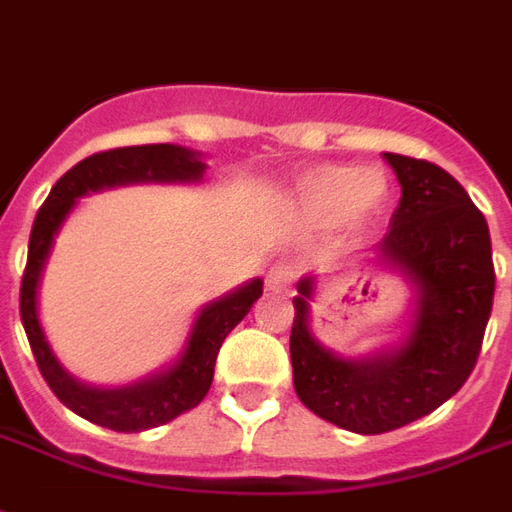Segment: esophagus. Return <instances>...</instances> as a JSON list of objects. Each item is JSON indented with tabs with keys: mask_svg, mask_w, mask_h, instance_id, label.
Segmentation results:
<instances>
[{
	"mask_svg": "<svg viewBox=\"0 0 512 512\" xmlns=\"http://www.w3.org/2000/svg\"><path fill=\"white\" fill-rule=\"evenodd\" d=\"M294 278H297L294 264H289V261H275L270 270H267V275H264V283H267L270 292H289Z\"/></svg>",
	"mask_w": 512,
	"mask_h": 512,
	"instance_id": "1",
	"label": "esophagus"
}]
</instances>
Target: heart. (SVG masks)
I'll return each instance as SVG.
<instances>
[{
    "mask_svg": "<svg viewBox=\"0 0 512 512\" xmlns=\"http://www.w3.org/2000/svg\"><path fill=\"white\" fill-rule=\"evenodd\" d=\"M300 199L316 218L341 215L360 220L387 199V179L379 169L352 171L346 166H316L300 179Z\"/></svg>",
    "mask_w": 512,
    "mask_h": 512,
    "instance_id": "1",
    "label": "heart"
}]
</instances>
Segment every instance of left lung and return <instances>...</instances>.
Returning a JSON list of instances; mask_svg holds the SVG:
<instances>
[{"label": "left lung", "instance_id": "1", "mask_svg": "<svg viewBox=\"0 0 512 512\" xmlns=\"http://www.w3.org/2000/svg\"><path fill=\"white\" fill-rule=\"evenodd\" d=\"M401 182L390 231L376 245L417 286L404 343L368 360H343L308 327L313 278L297 283L294 390L313 414L354 434H384L453 398L472 374L494 305L491 234L458 179L428 160L384 152Z\"/></svg>", "mask_w": 512, "mask_h": 512}]
</instances>
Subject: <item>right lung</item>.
<instances>
[{
	"label": "right lung",
	"mask_w": 512,
	"mask_h": 512,
	"mask_svg": "<svg viewBox=\"0 0 512 512\" xmlns=\"http://www.w3.org/2000/svg\"><path fill=\"white\" fill-rule=\"evenodd\" d=\"M204 169L207 163H201L196 152L177 144L106 149L89 155L67 174H62L48 193V199L43 201V207L37 210L35 226L29 234L24 281H21V322L37 368L51 387V393L89 423L122 434H136L155 425L171 423L182 412L199 406L204 395L210 393L220 343L226 341V335L245 319V313L261 297V281L256 278L237 292L226 294L223 300L210 302L193 322L185 352L163 374L149 376L144 382L119 390H98L76 382L59 365L37 319V286L54 245V234L67 218V212L73 210L78 196L89 190L114 188L128 182H193L201 179Z\"/></svg>",
	"instance_id": "add662e5"
}]
</instances>
